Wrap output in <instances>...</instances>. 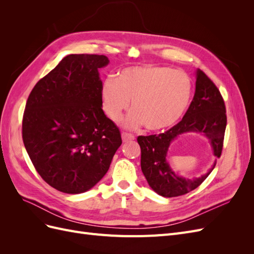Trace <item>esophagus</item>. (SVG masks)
<instances>
[{
  "label": "esophagus",
  "instance_id": "esophagus-1",
  "mask_svg": "<svg viewBox=\"0 0 254 254\" xmlns=\"http://www.w3.org/2000/svg\"><path fill=\"white\" fill-rule=\"evenodd\" d=\"M122 139L124 142H128V141H131L134 140V135L131 133H127V132H123L122 133Z\"/></svg>",
  "mask_w": 254,
  "mask_h": 254
}]
</instances>
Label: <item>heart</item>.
I'll use <instances>...</instances> for the list:
<instances>
[{
    "label": "heart",
    "instance_id": "heart-1",
    "mask_svg": "<svg viewBox=\"0 0 254 254\" xmlns=\"http://www.w3.org/2000/svg\"><path fill=\"white\" fill-rule=\"evenodd\" d=\"M193 93L190 76L168 66L136 65L123 68L101 90L103 110L118 123L131 102L133 110L124 125L157 131L173 126L186 112Z\"/></svg>",
    "mask_w": 254,
    "mask_h": 254
}]
</instances>
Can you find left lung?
Listing matches in <instances>:
<instances>
[{
	"instance_id": "1",
	"label": "left lung",
	"mask_w": 254,
	"mask_h": 254,
	"mask_svg": "<svg viewBox=\"0 0 254 254\" xmlns=\"http://www.w3.org/2000/svg\"><path fill=\"white\" fill-rule=\"evenodd\" d=\"M196 89L187 113L178 124L164 133L139 136L141 168L149 187L163 197H177L195 190L206 179L221 155L227 126L226 107L219 90L197 68ZM199 133L209 141L215 161L210 170L198 179L189 180L176 174L167 161L170 145L182 134Z\"/></svg>"
}]
</instances>
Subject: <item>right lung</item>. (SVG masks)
Returning a JSON list of instances; mask_svg holds the SVG:
<instances>
[{
	"label": "right lung",
	"mask_w": 254,
	"mask_h": 254,
	"mask_svg": "<svg viewBox=\"0 0 254 254\" xmlns=\"http://www.w3.org/2000/svg\"><path fill=\"white\" fill-rule=\"evenodd\" d=\"M104 55L72 54L36 83L25 106L22 137L42 179L66 194L91 190L108 172L122 144L106 117L98 68Z\"/></svg>",
	"instance_id": "1"
}]
</instances>
